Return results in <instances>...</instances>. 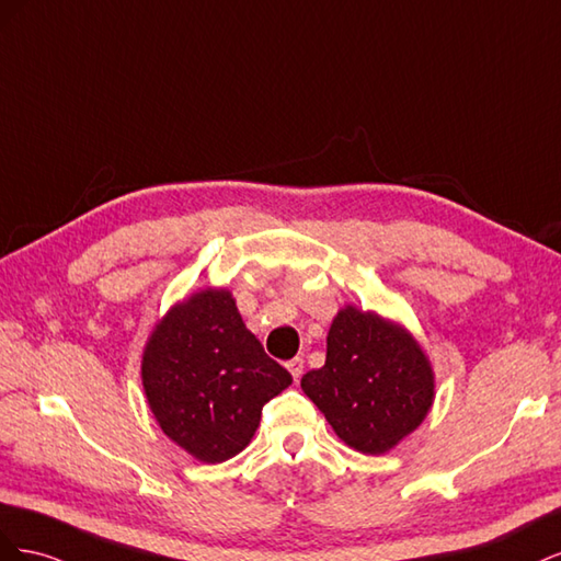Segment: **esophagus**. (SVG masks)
Here are the masks:
<instances>
[{
	"mask_svg": "<svg viewBox=\"0 0 561 561\" xmlns=\"http://www.w3.org/2000/svg\"><path fill=\"white\" fill-rule=\"evenodd\" d=\"M287 369H290V375L295 381H299V377L304 375V360L301 358H293L290 363H287Z\"/></svg>",
	"mask_w": 561,
	"mask_h": 561,
	"instance_id": "obj_1",
	"label": "esophagus"
}]
</instances>
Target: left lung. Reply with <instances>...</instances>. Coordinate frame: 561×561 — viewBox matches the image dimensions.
Returning <instances> with one entry per match:
<instances>
[{
	"label": "left lung",
	"instance_id": "8db88e82",
	"mask_svg": "<svg viewBox=\"0 0 561 561\" xmlns=\"http://www.w3.org/2000/svg\"><path fill=\"white\" fill-rule=\"evenodd\" d=\"M301 390L339 439L377 456L421 426L435 400V375L412 332L344 307L328 332L325 365L301 377Z\"/></svg>",
	"mask_w": 561,
	"mask_h": 561
}]
</instances>
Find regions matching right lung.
Instances as JSON below:
<instances>
[{
  "label": "right lung",
  "mask_w": 561,
  "mask_h": 561,
  "mask_svg": "<svg viewBox=\"0 0 561 561\" xmlns=\"http://www.w3.org/2000/svg\"><path fill=\"white\" fill-rule=\"evenodd\" d=\"M293 383L271 360L229 290L194 293L175 304L142 353V386L161 431L203 463L243 451L262 407Z\"/></svg>",
  "instance_id": "1"
}]
</instances>
